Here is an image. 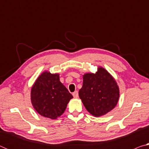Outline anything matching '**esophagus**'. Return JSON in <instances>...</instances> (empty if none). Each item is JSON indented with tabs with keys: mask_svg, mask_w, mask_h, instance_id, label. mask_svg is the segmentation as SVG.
I'll return each instance as SVG.
<instances>
[{
	"mask_svg": "<svg viewBox=\"0 0 149 149\" xmlns=\"http://www.w3.org/2000/svg\"><path fill=\"white\" fill-rule=\"evenodd\" d=\"M72 95H73V96H74V97H75V98H77L78 95H78V92L77 91H76L73 93Z\"/></svg>",
	"mask_w": 149,
	"mask_h": 149,
	"instance_id": "obj_1",
	"label": "esophagus"
}]
</instances>
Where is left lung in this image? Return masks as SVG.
Listing matches in <instances>:
<instances>
[{
    "instance_id": "obj_1",
    "label": "left lung",
    "mask_w": 149,
    "mask_h": 149,
    "mask_svg": "<svg viewBox=\"0 0 149 149\" xmlns=\"http://www.w3.org/2000/svg\"><path fill=\"white\" fill-rule=\"evenodd\" d=\"M79 96L88 112L98 117L106 114L116 106L119 88L112 75L104 68H99L96 74L84 75Z\"/></svg>"
}]
</instances>
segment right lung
<instances>
[{"label": "right lung", "instance_id": "right-lung-1", "mask_svg": "<svg viewBox=\"0 0 149 149\" xmlns=\"http://www.w3.org/2000/svg\"><path fill=\"white\" fill-rule=\"evenodd\" d=\"M68 90L60 81L58 74L45 72L32 87L31 100L34 108L42 116L56 119L72 99Z\"/></svg>", "mask_w": 149, "mask_h": 149}]
</instances>
